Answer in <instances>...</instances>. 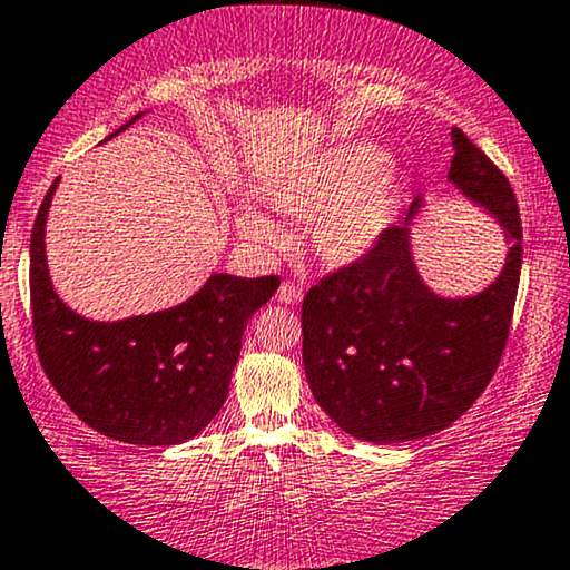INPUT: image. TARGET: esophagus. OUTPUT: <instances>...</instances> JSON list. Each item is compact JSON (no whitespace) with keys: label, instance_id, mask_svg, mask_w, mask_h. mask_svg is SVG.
Returning a JSON list of instances; mask_svg holds the SVG:
<instances>
[{"label":"esophagus","instance_id":"34e87169","mask_svg":"<svg viewBox=\"0 0 570 570\" xmlns=\"http://www.w3.org/2000/svg\"><path fill=\"white\" fill-rule=\"evenodd\" d=\"M278 299L284 302V305H297L302 299V286L294 284V281H284L278 289Z\"/></svg>","mask_w":570,"mask_h":570}]
</instances>
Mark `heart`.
Returning <instances> with one entry per match:
<instances>
[{"label":"heart","instance_id":"heart-1","mask_svg":"<svg viewBox=\"0 0 570 570\" xmlns=\"http://www.w3.org/2000/svg\"><path fill=\"white\" fill-rule=\"evenodd\" d=\"M265 199L276 210L313 220L309 236L321 261L336 268L360 263L394 226L402 199V173L373 141L323 147L265 181ZM236 232L247 242L276 247L284 232L252 202L236 207Z\"/></svg>","mask_w":570,"mask_h":570}]
</instances>
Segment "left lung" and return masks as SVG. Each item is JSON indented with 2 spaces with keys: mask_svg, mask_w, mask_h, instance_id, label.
<instances>
[{
  "mask_svg": "<svg viewBox=\"0 0 570 570\" xmlns=\"http://www.w3.org/2000/svg\"><path fill=\"white\" fill-rule=\"evenodd\" d=\"M450 178L502 226L500 276L471 297L423 284L413 257L417 197L371 255L321 278L302 302V363L313 397L344 434L413 442L458 421L500 365L521 281V215L502 170L452 128Z\"/></svg>",
  "mask_w": 570,
  "mask_h": 570,
  "instance_id": "obj_1",
  "label": "left lung"
}]
</instances>
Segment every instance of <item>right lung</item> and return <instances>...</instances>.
<instances>
[{"instance_id":"obj_1","label":"right lung","mask_w":570,"mask_h":570,"mask_svg":"<svg viewBox=\"0 0 570 570\" xmlns=\"http://www.w3.org/2000/svg\"><path fill=\"white\" fill-rule=\"evenodd\" d=\"M57 184L60 178L49 186L31 234V309L41 368L68 407L99 434L147 446L197 436L220 413L244 328L278 289V276L213 273L176 307L124 321L83 318L57 297L47 268V215Z\"/></svg>"}]
</instances>
